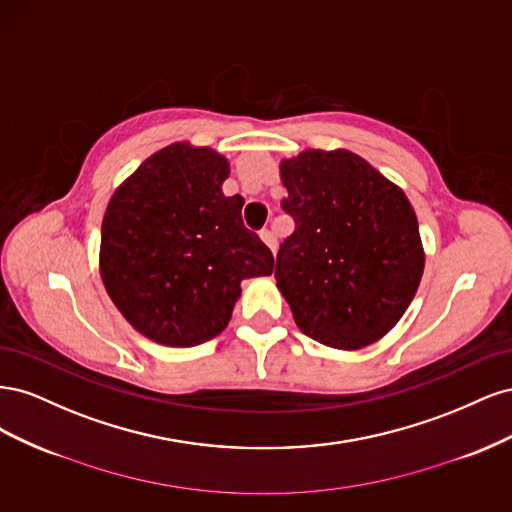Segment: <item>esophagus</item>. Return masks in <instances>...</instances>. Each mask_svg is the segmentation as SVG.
I'll return each mask as SVG.
<instances>
[{
	"instance_id": "1",
	"label": "esophagus",
	"mask_w": 512,
	"mask_h": 512,
	"mask_svg": "<svg viewBox=\"0 0 512 512\" xmlns=\"http://www.w3.org/2000/svg\"><path fill=\"white\" fill-rule=\"evenodd\" d=\"M260 239H262V243H265L269 250L275 254V250H277V241H275V235L271 230H262L260 232Z\"/></svg>"
}]
</instances>
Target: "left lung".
<instances>
[{
	"label": "left lung",
	"instance_id": "obj_1",
	"mask_svg": "<svg viewBox=\"0 0 512 512\" xmlns=\"http://www.w3.org/2000/svg\"><path fill=\"white\" fill-rule=\"evenodd\" d=\"M282 203L297 230L277 254V290L297 327L337 350L389 333L425 269L416 213L397 183L348 149L280 162Z\"/></svg>",
	"mask_w": 512,
	"mask_h": 512
}]
</instances>
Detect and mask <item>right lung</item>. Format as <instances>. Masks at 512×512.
Returning <instances> with one entry per match:
<instances>
[{
	"label": "right lung",
	"mask_w": 512,
	"mask_h": 512,
	"mask_svg": "<svg viewBox=\"0 0 512 512\" xmlns=\"http://www.w3.org/2000/svg\"><path fill=\"white\" fill-rule=\"evenodd\" d=\"M228 160L177 141L149 156L111 196L102 220L100 277L132 327L162 346L218 337L241 282L273 273L269 247L224 196Z\"/></svg>",
	"instance_id": "obj_1"
}]
</instances>
